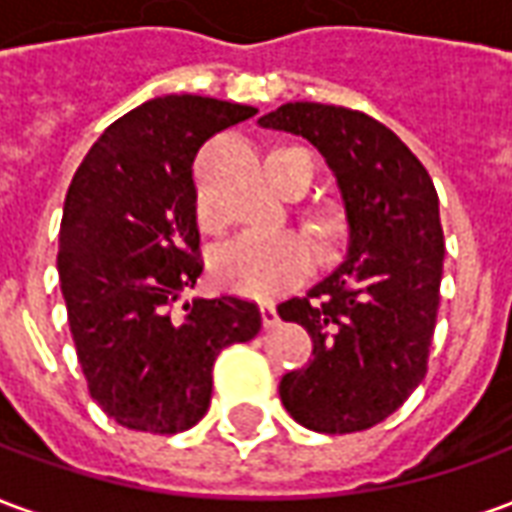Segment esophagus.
<instances>
[{
    "label": "esophagus",
    "mask_w": 512,
    "mask_h": 512,
    "mask_svg": "<svg viewBox=\"0 0 512 512\" xmlns=\"http://www.w3.org/2000/svg\"><path fill=\"white\" fill-rule=\"evenodd\" d=\"M260 318H263V326H266V329H274L279 323L277 307H274L271 301H263V304H260Z\"/></svg>",
    "instance_id": "esophagus-1"
}]
</instances>
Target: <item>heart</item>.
Listing matches in <instances>:
<instances>
[{
  "mask_svg": "<svg viewBox=\"0 0 512 512\" xmlns=\"http://www.w3.org/2000/svg\"><path fill=\"white\" fill-rule=\"evenodd\" d=\"M315 266V244L299 230L241 233L213 255V279L246 299H271Z\"/></svg>",
  "mask_w": 512,
  "mask_h": 512,
  "instance_id": "1",
  "label": "heart"
}]
</instances>
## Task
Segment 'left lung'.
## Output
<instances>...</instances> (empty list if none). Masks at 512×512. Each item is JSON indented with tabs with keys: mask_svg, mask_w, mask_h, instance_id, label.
I'll return each instance as SVG.
<instances>
[{
	"mask_svg": "<svg viewBox=\"0 0 512 512\" xmlns=\"http://www.w3.org/2000/svg\"><path fill=\"white\" fill-rule=\"evenodd\" d=\"M304 136L332 169L348 224L345 260L279 318L312 337V359L279 381L282 406L318 433L367 430L428 373L444 233L428 169L365 112L296 101L257 120Z\"/></svg>",
	"mask_w": 512,
	"mask_h": 512,
	"instance_id": "left-lung-1",
	"label": "left lung"
}]
</instances>
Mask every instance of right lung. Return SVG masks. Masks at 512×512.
Listing matches in <instances>:
<instances>
[{"instance_id":"right-lung-1","label":"right lung","mask_w":512,"mask_h":512,"mask_svg":"<svg viewBox=\"0 0 512 512\" xmlns=\"http://www.w3.org/2000/svg\"><path fill=\"white\" fill-rule=\"evenodd\" d=\"M257 115L202 95L150 98L76 169L60 224V288L90 397L117 425L180 433L211 406L222 348L260 332L257 304L183 301L202 274L191 164L205 139Z\"/></svg>"}]
</instances>
